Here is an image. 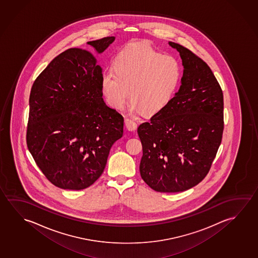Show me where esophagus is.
Returning a JSON list of instances; mask_svg holds the SVG:
<instances>
[{
  "instance_id": "obj_1",
  "label": "esophagus",
  "mask_w": 258,
  "mask_h": 258,
  "mask_svg": "<svg viewBox=\"0 0 258 258\" xmlns=\"http://www.w3.org/2000/svg\"><path fill=\"white\" fill-rule=\"evenodd\" d=\"M124 123H125V126L129 131H135L137 129V123H135V120H133V119H125Z\"/></svg>"
}]
</instances>
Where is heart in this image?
<instances>
[{
	"label": "heart",
	"mask_w": 258,
	"mask_h": 258,
	"mask_svg": "<svg viewBox=\"0 0 258 258\" xmlns=\"http://www.w3.org/2000/svg\"><path fill=\"white\" fill-rule=\"evenodd\" d=\"M181 78L182 66L176 56L137 43L119 52L115 69L106 70L100 83L111 106L122 108L130 96L132 113L153 115L170 104Z\"/></svg>",
	"instance_id": "b5f03b06"
}]
</instances>
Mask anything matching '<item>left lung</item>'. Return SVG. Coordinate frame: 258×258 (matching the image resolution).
Here are the masks:
<instances>
[{
    "instance_id": "1",
    "label": "left lung",
    "mask_w": 258,
    "mask_h": 258,
    "mask_svg": "<svg viewBox=\"0 0 258 258\" xmlns=\"http://www.w3.org/2000/svg\"><path fill=\"white\" fill-rule=\"evenodd\" d=\"M183 76L171 102L137 129L143 144L140 173L157 192H183L207 175L223 133V94L205 61L174 42Z\"/></svg>"
}]
</instances>
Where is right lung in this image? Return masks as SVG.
<instances>
[{"instance_id":"right-lung-1","label":"right lung","mask_w":258,"mask_h":258,"mask_svg":"<svg viewBox=\"0 0 258 258\" xmlns=\"http://www.w3.org/2000/svg\"><path fill=\"white\" fill-rule=\"evenodd\" d=\"M115 41L88 42L102 53ZM102 72L94 53L71 48L46 66L29 96L27 145L38 168L61 189L82 190L101 176L123 117L103 99Z\"/></svg>"}]
</instances>
